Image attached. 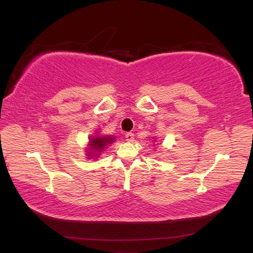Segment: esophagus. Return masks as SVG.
Returning <instances> with one entry per match:
<instances>
[{
	"label": "esophagus",
	"instance_id": "34e87169",
	"mask_svg": "<svg viewBox=\"0 0 253 253\" xmlns=\"http://www.w3.org/2000/svg\"><path fill=\"white\" fill-rule=\"evenodd\" d=\"M133 133L132 132H127L126 135H125V138H126V141H128V142H132L133 141Z\"/></svg>",
	"mask_w": 253,
	"mask_h": 253
}]
</instances>
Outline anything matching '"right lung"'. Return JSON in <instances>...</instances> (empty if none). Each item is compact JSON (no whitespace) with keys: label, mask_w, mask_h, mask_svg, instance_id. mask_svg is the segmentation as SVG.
Here are the masks:
<instances>
[{"label":"right lung","mask_w":253,"mask_h":253,"mask_svg":"<svg viewBox=\"0 0 253 253\" xmlns=\"http://www.w3.org/2000/svg\"><path fill=\"white\" fill-rule=\"evenodd\" d=\"M113 141H114V137H111V136L91 137L90 141H89V148L87 150L88 157L93 158L92 155H94V157H98V154L100 152H102V150H103L107 146V144H110Z\"/></svg>","instance_id":"obj_1"}]
</instances>
